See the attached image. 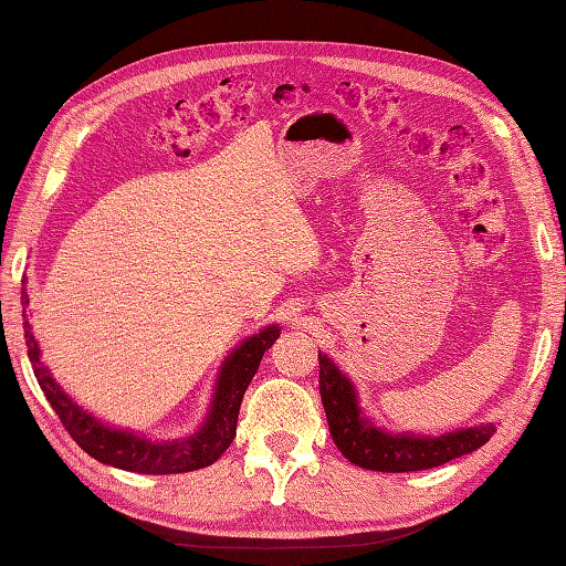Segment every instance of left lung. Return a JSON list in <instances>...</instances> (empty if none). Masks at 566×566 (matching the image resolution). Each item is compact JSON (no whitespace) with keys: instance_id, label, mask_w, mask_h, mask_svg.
<instances>
[{"instance_id":"left-lung-1","label":"left lung","mask_w":566,"mask_h":566,"mask_svg":"<svg viewBox=\"0 0 566 566\" xmlns=\"http://www.w3.org/2000/svg\"><path fill=\"white\" fill-rule=\"evenodd\" d=\"M318 390L326 409L328 429L343 457L360 469L382 473L424 471L467 457L493 437V424L451 431L447 437H392L360 417L353 385L326 356L318 353Z\"/></svg>"}]
</instances>
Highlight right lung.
I'll return each mask as SVG.
<instances>
[{
    "label": "right lung",
    "mask_w": 566,
    "mask_h": 566,
    "mask_svg": "<svg viewBox=\"0 0 566 566\" xmlns=\"http://www.w3.org/2000/svg\"><path fill=\"white\" fill-rule=\"evenodd\" d=\"M21 302L29 304L27 294L21 296ZM24 338L33 375H36L43 395H46L53 412L59 415L61 424L73 437L75 444L85 453H91L99 463H107V467L161 475L188 473L210 467V463L218 461L220 453L230 447V441L235 439L242 395H245L250 380L254 378V373H258L264 350H270L272 343L280 338V328H264L230 353V358L223 363V370H220L216 400L213 407H210V415L203 429L196 431V437L171 441V444H151V441L127 434V431H117L99 424L97 419L85 415L71 397H65L61 387L55 385V380L49 375L46 365L41 363L36 338H33L27 321V312Z\"/></svg>",
    "instance_id": "right-lung-1"
}]
</instances>
